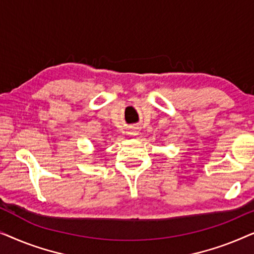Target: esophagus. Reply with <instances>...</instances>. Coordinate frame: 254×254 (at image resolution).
I'll return each instance as SVG.
<instances>
[{
  "instance_id": "obj_1",
  "label": "esophagus",
  "mask_w": 254,
  "mask_h": 254,
  "mask_svg": "<svg viewBox=\"0 0 254 254\" xmlns=\"http://www.w3.org/2000/svg\"><path fill=\"white\" fill-rule=\"evenodd\" d=\"M129 134H131V135H136V134H137V130H136V129H131V130L129 131Z\"/></svg>"
}]
</instances>
